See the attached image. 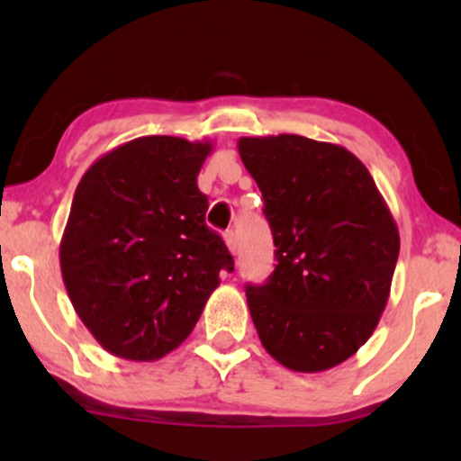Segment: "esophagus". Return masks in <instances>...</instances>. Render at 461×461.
I'll return each mask as SVG.
<instances>
[{"instance_id":"34e87169","label":"esophagus","mask_w":461,"mask_h":461,"mask_svg":"<svg viewBox=\"0 0 461 461\" xmlns=\"http://www.w3.org/2000/svg\"><path fill=\"white\" fill-rule=\"evenodd\" d=\"M223 238H225V245H227V249H230L231 251V256H236V249H238V240H236V234L231 230H227L225 234H223Z\"/></svg>"}]
</instances>
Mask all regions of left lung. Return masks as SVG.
Returning <instances> with one entry per match:
<instances>
[{
    "label": "left lung",
    "instance_id": "1",
    "mask_svg": "<svg viewBox=\"0 0 461 461\" xmlns=\"http://www.w3.org/2000/svg\"><path fill=\"white\" fill-rule=\"evenodd\" d=\"M264 197L275 271L247 285L253 325L279 364L321 373L368 340L390 297L399 230L351 151L297 134L238 140Z\"/></svg>",
    "mask_w": 461,
    "mask_h": 461
}]
</instances>
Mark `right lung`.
Segmentation results:
<instances>
[{"instance_id": "add662e5", "label": "right lung", "mask_w": 461, "mask_h": 461, "mask_svg": "<svg viewBox=\"0 0 461 461\" xmlns=\"http://www.w3.org/2000/svg\"><path fill=\"white\" fill-rule=\"evenodd\" d=\"M212 142L142 136L99 158L79 179L60 242L68 299L116 357L153 362L197 325L221 271L223 238L205 225L197 176Z\"/></svg>"}]
</instances>
